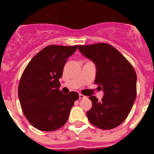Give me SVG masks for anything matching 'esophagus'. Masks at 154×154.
Returning <instances> with one entry per match:
<instances>
[{
    "label": "esophagus",
    "mask_w": 154,
    "mask_h": 154,
    "mask_svg": "<svg viewBox=\"0 0 154 154\" xmlns=\"http://www.w3.org/2000/svg\"><path fill=\"white\" fill-rule=\"evenodd\" d=\"M79 97H80V99H84V98H86V96L83 95V94H79Z\"/></svg>",
    "instance_id": "34e87169"
}]
</instances>
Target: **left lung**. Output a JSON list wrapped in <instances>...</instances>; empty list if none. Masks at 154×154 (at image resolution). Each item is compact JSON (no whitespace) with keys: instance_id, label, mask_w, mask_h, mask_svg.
<instances>
[{"instance_id":"8db88e82","label":"left lung","mask_w":154,"mask_h":154,"mask_svg":"<svg viewBox=\"0 0 154 154\" xmlns=\"http://www.w3.org/2000/svg\"><path fill=\"white\" fill-rule=\"evenodd\" d=\"M78 49L94 63V83L104 91L100 101L95 96L88 97L92 103L86 113L88 121L102 130L115 128L127 119L136 100L135 69L116 48L106 43L79 45Z\"/></svg>"}]
</instances>
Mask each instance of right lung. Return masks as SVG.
Here are the masks:
<instances>
[{"mask_svg": "<svg viewBox=\"0 0 154 154\" xmlns=\"http://www.w3.org/2000/svg\"><path fill=\"white\" fill-rule=\"evenodd\" d=\"M77 45L47 46L29 61L19 85L18 97L28 122L42 131H54L67 122L70 110L79 94H65L59 88L66 60Z\"/></svg>", "mask_w": 154, "mask_h": 154, "instance_id": "add662e5", "label": "right lung"}]
</instances>
